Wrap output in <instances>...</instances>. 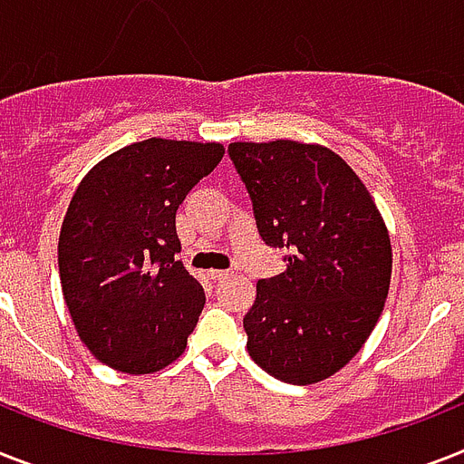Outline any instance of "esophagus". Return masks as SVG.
Listing matches in <instances>:
<instances>
[{"label":"esophagus","instance_id":"1","mask_svg":"<svg viewBox=\"0 0 464 464\" xmlns=\"http://www.w3.org/2000/svg\"><path fill=\"white\" fill-rule=\"evenodd\" d=\"M209 276H212V281H224V278H228L231 274H228V271H209Z\"/></svg>","mask_w":464,"mask_h":464}]
</instances>
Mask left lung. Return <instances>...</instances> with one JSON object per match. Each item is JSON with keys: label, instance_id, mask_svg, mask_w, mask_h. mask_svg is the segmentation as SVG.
<instances>
[{"label": "left lung", "instance_id": "8db88e82", "mask_svg": "<svg viewBox=\"0 0 464 464\" xmlns=\"http://www.w3.org/2000/svg\"><path fill=\"white\" fill-rule=\"evenodd\" d=\"M228 157L259 236L288 262L257 281L243 319L250 357L285 383L329 379L362 348L389 295L382 214L357 173L322 145L231 142Z\"/></svg>", "mask_w": 464, "mask_h": 464}]
</instances>
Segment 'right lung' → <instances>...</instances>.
Wrapping results in <instances>:
<instances>
[{"mask_svg":"<svg viewBox=\"0 0 464 464\" xmlns=\"http://www.w3.org/2000/svg\"><path fill=\"white\" fill-rule=\"evenodd\" d=\"M221 157L219 142L150 138L109 154L75 188L59 274L78 336L100 362L152 374L186 350L205 291L176 259V209Z\"/></svg>","mask_w":464,"mask_h":464,"instance_id":"add662e5","label":"right lung"}]
</instances>
